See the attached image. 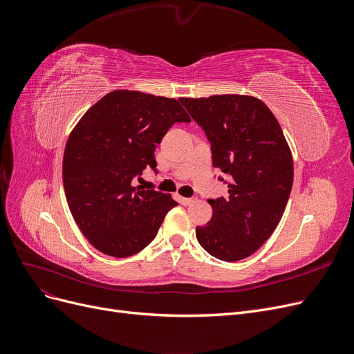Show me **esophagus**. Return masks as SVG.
<instances>
[{
	"mask_svg": "<svg viewBox=\"0 0 354 354\" xmlns=\"http://www.w3.org/2000/svg\"><path fill=\"white\" fill-rule=\"evenodd\" d=\"M180 202L183 203V205H192V203L196 202V199L195 198H183V196H181Z\"/></svg>",
	"mask_w": 354,
	"mask_h": 354,
	"instance_id": "34e87169",
	"label": "esophagus"
}]
</instances>
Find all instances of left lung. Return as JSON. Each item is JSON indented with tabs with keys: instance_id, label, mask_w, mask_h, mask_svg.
<instances>
[{
	"instance_id": "left-lung-1",
	"label": "left lung",
	"mask_w": 354,
	"mask_h": 354,
	"mask_svg": "<svg viewBox=\"0 0 354 354\" xmlns=\"http://www.w3.org/2000/svg\"><path fill=\"white\" fill-rule=\"evenodd\" d=\"M211 143L212 165L227 174L229 198L209 199L212 217L196 239L212 257L239 261L279 224L292 189V155L272 111L251 95L180 99Z\"/></svg>"
}]
</instances>
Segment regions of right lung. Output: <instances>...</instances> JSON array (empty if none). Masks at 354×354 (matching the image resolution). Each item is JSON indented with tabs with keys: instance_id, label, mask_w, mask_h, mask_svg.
<instances>
[{
	"instance_id": "1",
	"label": "right lung",
	"mask_w": 354,
	"mask_h": 354,
	"mask_svg": "<svg viewBox=\"0 0 354 354\" xmlns=\"http://www.w3.org/2000/svg\"><path fill=\"white\" fill-rule=\"evenodd\" d=\"M176 122H190L176 99L116 90L73 128L63 155V187L95 250L116 259L140 252L177 205L168 194L134 186L146 168L156 173V145Z\"/></svg>"
}]
</instances>
